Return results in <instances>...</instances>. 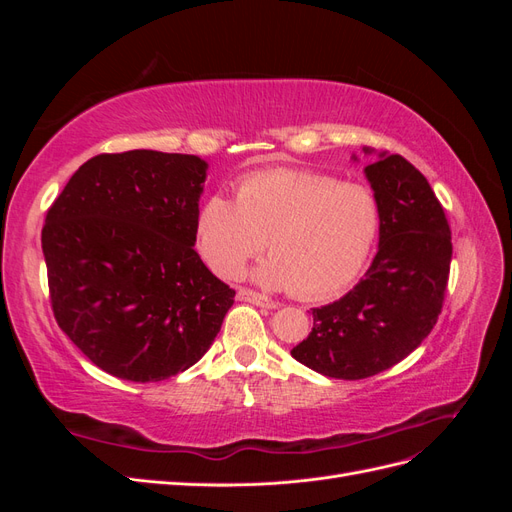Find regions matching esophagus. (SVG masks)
Returning a JSON list of instances; mask_svg holds the SVG:
<instances>
[{
    "instance_id": "1",
    "label": "esophagus",
    "mask_w": 512,
    "mask_h": 512,
    "mask_svg": "<svg viewBox=\"0 0 512 512\" xmlns=\"http://www.w3.org/2000/svg\"><path fill=\"white\" fill-rule=\"evenodd\" d=\"M237 299H239V301H247V303H254V305H258V307H267V309L277 307V303L271 301L269 297H265V294H258V292H254V290H245V288H241V290L237 292Z\"/></svg>"
}]
</instances>
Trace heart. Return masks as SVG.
Listing matches in <instances>:
<instances>
[{"instance_id": "heart-1", "label": "heart", "mask_w": 512, "mask_h": 512, "mask_svg": "<svg viewBox=\"0 0 512 512\" xmlns=\"http://www.w3.org/2000/svg\"><path fill=\"white\" fill-rule=\"evenodd\" d=\"M380 230V207L367 185L327 173L273 168L247 175L237 200L211 194L196 218V247L222 277L235 275L269 245L252 280L324 299L361 273Z\"/></svg>"}]
</instances>
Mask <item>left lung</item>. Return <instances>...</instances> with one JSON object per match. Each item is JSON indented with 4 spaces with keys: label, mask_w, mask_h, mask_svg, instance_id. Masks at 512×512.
Returning a JSON list of instances; mask_svg holds the SVG:
<instances>
[{
    "label": "left lung",
    "mask_w": 512,
    "mask_h": 512,
    "mask_svg": "<svg viewBox=\"0 0 512 512\" xmlns=\"http://www.w3.org/2000/svg\"><path fill=\"white\" fill-rule=\"evenodd\" d=\"M361 151L376 156L363 173L380 207L378 252L342 299L312 309V333L290 350L337 380L376 376L423 344L442 312L453 256L451 228L429 181L397 153Z\"/></svg>",
    "instance_id": "obj_1"
}]
</instances>
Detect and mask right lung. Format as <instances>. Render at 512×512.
<instances>
[{
  "instance_id": "add662e5",
  "label": "right lung",
  "mask_w": 512,
  "mask_h": 512,
  "mask_svg": "<svg viewBox=\"0 0 512 512\" xmlns=\"http://www.w3.org/2000/svg\"><path fill=\"white\" fill-rule=\"evenodd\" d=\"M209 164L134 149L87 160L46 213L42 254L59 329L121 380L200 361L235 290L194 252Z\"/></svg>"
}]
</instances>
